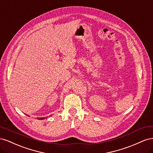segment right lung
I'll return each instance as SVG.
<instances>
[{"mask_svg": "<svg viewBox=\"0 0 153 153\" xmlns=\"http://www.w3.org/2000/svg\"><path fill=\"white\" fill-rule=\"evenodd\" d=\"M45 119V118H39V119Z\"/></svg>", "mask_w": 153, "mask_h": 153, "instance_id": "1", "label": "right lung"}]
</instances>
